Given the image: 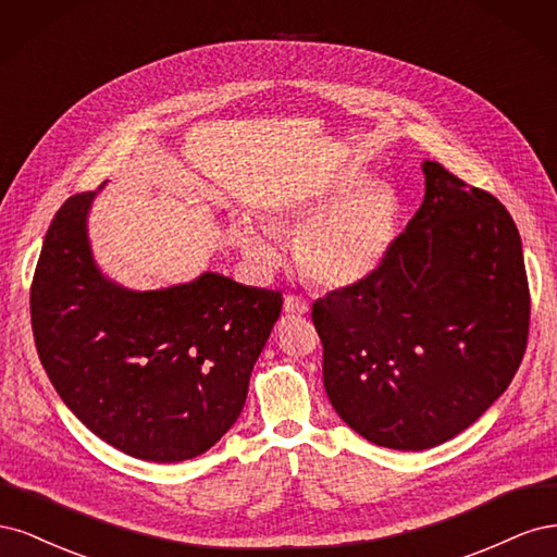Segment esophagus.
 Returning a JSON list of instances; mask_svg holds the SVG:
<instances>
[{
	"label": "esophagus",
	"mask_w": 557,
	"mask_h": 557,
	"mask_svg": "<svg viewBox=\"0 0 557 557\" xmlns=\"http://www.w3.org/2000/svg\"><path fill=\"white\" fill-rule=\"evenodd\" d=\"M283 311L288 315H305V313H309V301L305 297H297V295H285Z\"/></svg>",
	"instance_id": "34e87169"
}]
</instances>
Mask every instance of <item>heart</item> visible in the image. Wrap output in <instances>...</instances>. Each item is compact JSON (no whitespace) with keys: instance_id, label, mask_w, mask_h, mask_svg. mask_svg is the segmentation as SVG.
<instances>
[{"instance_id":"heart-1","label":"heart","mask_w":557,"mask_h":557,"mask_svg":"<svg viewBox=\"0 0 557 557\" xmlns=\"http://www.w3.org/2000/svg\"><path fill=\"white\" fill-rule=\"evenodd\" d=\"M267 225L272 230L299 227L295 258L301 272L323 288H346L374 274L393 248L399 197L391 185L364 181V172L352 164L313 190L274 201ZM230 234L258 267H272L278 260L272 232L250 218H234Z\"/></svg>"}]
</instances>
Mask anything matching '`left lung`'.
<instances>
[{
    "instance_id": "left-lung-1",
    "label": "left lung",
    "mask_w": 557,
    "mask_h": 557,
    "mask_svg": "<svg viewBox=\"0 0 557 557\" xmlns=\"http://www.w3.org/2000/svg\"><path fill=\"white\" fill-rule=\"evenodd\" d=\"M425 199L374 274L313 301L323 383L367 442L440 446L507 391L528 346L520 234L499 199L425 160Z\"/></svg>"
}]
</instances>
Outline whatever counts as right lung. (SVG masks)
<instances>
[{
  "label": "right lung",
  "mask_w": 557,
  "mask_h": 557,
  "mask_svg": "<svg viewBox=\"0 0 557 557\" xmlns=\"http://www.w3.org/2000/svg\"><path fill=\"white\" fill-rule=\"evenodd\" d=\"M92 197L66 199L46 232L29 293L39 360L99 440L150 462L197 458L237 423L283 297L213 272L123 288L92 260Z\"/></svg>",
  "instance_id": "add662e5"
}]
</instances>
